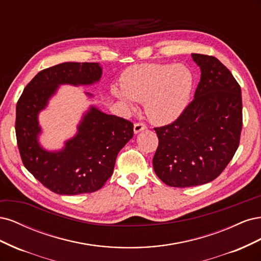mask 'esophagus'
I'll list each match as a JSON object with an SVG mask.
<instances>
[{
	"label": "esophagus",
	"mask_w": 261,
	"mask_h": 261,
	"mask_svg": "<svg viewBox=\"0 0 261 261\" xmlns=\"http://www.w3.org/2000/svg\"><path fill=\"white\" fill-rule=\"evenodd\" d=\"M146 128H147L146 124H144V123H135V125H134V133L138 134L140 132L145 130Z\"/></svg>",
	"instance_id": "obj_1"
}]
</instances>
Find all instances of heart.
<instances>
[{
    "mask_svg": "<svg viewBox=\"0 0 261 261\" xmlns=\"http://www.w3.org/2000/svg\"><path fill=\"white\" fill-rule=\"evenodd\" d=\"M191 70L175 64H140L127 68L122 76V88L112 92L134 108V101L145 102L146 113L156 124L174 122L184 112L193 90Z\"/></svg>",
    "mask_w": 261,
    "mask_h": 261,
    "instance_id": "b5f03b06",
    "label": "heart"
}]
</instances>
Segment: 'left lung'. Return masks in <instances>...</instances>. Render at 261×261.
I'll use <instances>...</instances> for the list:
<instances>
[{
  "instance_id": "8db88e82",
  "label": "left lung",
  "mask_w": 261,
  "mask_h": 261,
  "mask_svg": "<svg viewBox=\"0 0 261 261\" xmlns=\"http://www.w3.org/2000/svg\"><path fill=\"white\" fill-rule=\"evenodd\" d=\"M192 58L201 70L194 100L174 122L154 128L153 170L164 184L180 188L217 178L239 148L243 126L241 86L232 73L215 57Z\"/></svg>"
}]
</instances>
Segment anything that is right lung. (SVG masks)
I'll list each match as a JSON object with an SVG mask.
<instances>
[{
	"label": "right lung",
	"instance_id": "obj_1",
	"mask_svg": "<svg viewBox=\"0 0 261 261\" xmlns=\"http://www.w3.org/2000/svg\"><path fill=\"white\" fill-rule=\"evenodd\" d=\"M99 63L66 62L39 72L25 87L16 106L17 146L25 168L59 195H80L100 189L112 175L120 150L134 135V125L91 107L76 135L60 151H46L38 141V114L59 85H92L99 82ZM88 96L91 93L87 92Z\"/></svg>",
	"mask_w": 261,
	"mask_h": 261
}]
</instances>
